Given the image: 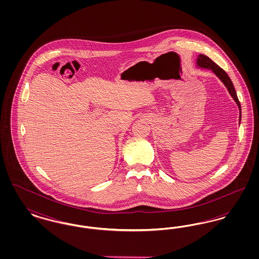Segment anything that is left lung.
<instances>
[{"mask_svg": "<svg viewBox=\"0 0 259 259\" xmlns=\"http://www.w3.org/2000/svg\"><path fill=\"white\" fill-rule=\"evenodd\" d=\"M196 65L199 68H203V69H208L210 70L213 74H215L222 81V83L225 85V87L227 88L229 94L231 95V97L234 99L238 108H239V111H240V116H239V120L241 122V117H242V113H241V104L239 102V99L237 97V93H236V90H235L234 85L230 79V77L228 76V74L225 73L224 70H222V68L220 66H218L212 60H210L208 56L204 55V54H200L198 55L197 60H196Z\"/></svg>", "mask_w": 259, "mask_h": 259, "instance_id": "left-lung-1", "label": "left lung"}]
</instances>
